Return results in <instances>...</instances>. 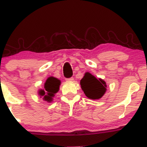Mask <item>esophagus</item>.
Masks as SVG:
<instances>
[{
	"mask_svg": "<svg viewBox=\"0 0 147 147\" xmlns=\"http://www.w3.org/2000/svg\"><path fill=\"white\" fill-rule=\"evenodd\" d=\"M74 78L73 77H71V78H67L66 79V80L67 81H69V82H71V81H73L74 80Z\"/></svg>",
	"mask_w": 147,
	"mask_h": 147,
	"instance_id": "obj_1",
	"label": "esophagus"
}]
</instances>
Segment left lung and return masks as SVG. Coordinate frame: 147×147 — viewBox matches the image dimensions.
<instances>
[{
    "label": "left lung",
    "instance_id": "1",
    "mask_svg": "<svg viewBox=\"0 0 147 147\" xmlns=\"http://www.w3.org/2000/svg\"><path fill=\"white\" fill-rule=\"evenodd\" d=\"M80 85L86 96L93 100L101 98L106 91L105 82L96 79L88 72L86 73L81 80Z\"/></svg>",
    "mask_w": 147,
    "mask_h": 147
}]
</instances>
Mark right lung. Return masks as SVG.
Returning a JSON list of instances; mask_svg holds the SVG:
<instances>
[{"label":"right lung","mask_w":147,"mask_h":147,"mask_svg":"<svg viewBox=\"0 0 147 147\" xmlns=\"http://www.w3.org/2000/svg\"><path fill=\"white\" fill-rule=\"evenodd\" d=\"M60 84L59 80L54 77L49 78L45 84V90H40V95L44 96V100L51 102L55 93L59 91Z\"/></svg>","instance_id":"1"}]
</instances>
